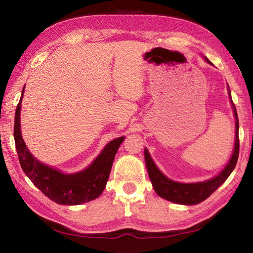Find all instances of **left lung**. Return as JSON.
Listing matches in <instances>:
<instances>
[{
    "label": "left lung",
    "instance_id": "1",
    "mask_svg": "<svg viewBox=\"0 0 253 253\" xmlns=\"http://www.w3.org/2000/svg\"><path fill=\"white\" fill-rule=\"evenodd\" d=\"M205 61L209 65L213 66V63L210 61L207 57H203ZM228 92L231 106L233 109V115L235 119V137H234V146L232 154H231L230 160L226 163L224 169L221 172L215 175L214 177L209 179H205L203 182H194V183H181L170 179L166 176L165 174L162 173V170L157 168V165L154 163L153 158L149 154L148 149L145 147L144 149V156H145V163H146V169L149 179H151L152 185L154 191L156 194L161 198L173 202L175 204H182V205H195L204 200H207L213 192L217 190L223 184L226 178L230 176L232 173L235 165L238 162L239 156V121H238V114L235 110V107L232 102V98H231V91L229 89L228 84Z\"/></svg>",
    "mask_w": 253,
    "mask_h": 253
}]
</instances>
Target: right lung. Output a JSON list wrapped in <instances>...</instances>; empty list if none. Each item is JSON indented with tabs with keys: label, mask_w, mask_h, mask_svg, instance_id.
Returning a JSON list of instances; mask_svg holds the SVG:
<instances>
[{
	"label": "right lung",
	"mask_w": 253,
	"mask_h": 253,
	"mask_svg": "<svg viewBox=\"0 0 253 253\" xmlns=\"http://www.w3.org/2000/svg\"><path fill=\"white\" fill-rule=\"evenodd\" d=\"M24 88L16 107L14 121L15 147L23 172L42 193L58 204L79 205L97 199L105 190L115 155L125 136L110 140L91 164L79 172L65 173L46 165L32 155L21 132V102Z\"/></svg>",
	"instance_id": "1"
}]
</instances>
